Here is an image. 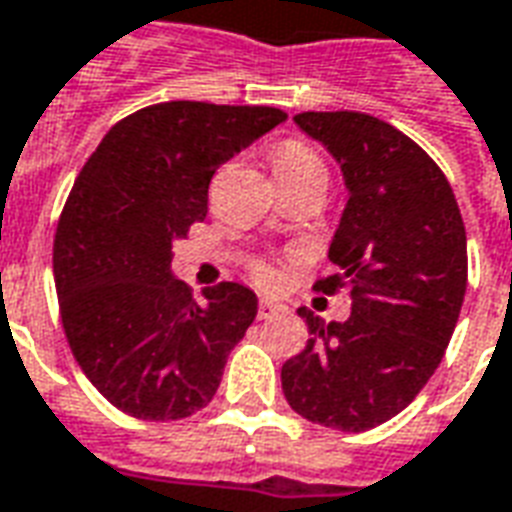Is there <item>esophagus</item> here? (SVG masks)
<instances>
[{"label": "esophagus", "mask_w": 512, "mask_h": 512, "mask_svg": "<svg viewBox=\"0 0 512 512\" xmlns=\"http://www.w3.org/2000/svg\"><path fill=\"white\" fill-rule=\"evenodd\" d=\"M282 312V304H277V301H268L263 299L260 304H257V315L266 321V318H274V315H279Z\"/></svg>", "instance_id": "esophagus-1"}]
</instances>
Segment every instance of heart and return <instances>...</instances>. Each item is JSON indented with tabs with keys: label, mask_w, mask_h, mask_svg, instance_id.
Listing matches in <instances>:
<instances>
[{
	"label": "heart",
	"mask_w": 512,
	"mask_h": 512,
	"mask_svg": "<svg viewBox=\"0 0 512 512\" xmlns=\"http://www.w3.org/2000/svg\"><path fill=\"white\" fill-rule=\"evenodd\" d=\"M271 164H274V175L282 172H293V169H307V167H323V161L318 153L307 147L304 142H285L271 153ZM257 279L263 285H277V271L268 266V263H257L255 266Z\"/></svg>",
	"instance_id": "heart-1"
}]
</instances>
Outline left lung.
<instances>
[{
  "instance_id": "obj_1",
  "label": "left lung",
  "mask_w": 512,
  "mask_h": 512,
  "mask_svg": "<svg viewBox=\"0 0 512 512\" xmlns=\"http://www.w3.org/2000/svg\"><path fill=\"white\" fill-rule=\"evenodd\" d=\"M296 126L343 169L348 202L329 246L332 296L351 285V318L301 307L310 340L282 365L290 408L362 433L419 395L450 345L466 293V230L439 164L403 131L362 112H301Z\"/></svg>"
}]
</instances>
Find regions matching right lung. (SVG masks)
Here are the masks:
<instances>
[{"label":"right lung","instance_id":"right-lung-1","mask_svg":"<svg viewBox=\"0 0 512 512\" xmlns=\"http://www.w3.org/2000/svg\"><path fill=\"white\" fill-rule=\"evenodd\" d=\"M285 120L274 106H145L109 128L73 183L54 235L62 329L128 417L183 419L216 395L257 296L222 282L194 299L172 277V244L205 219L213 172Z\"/></svg>","mask_w":512,"mask_h":512}]
</instances>
